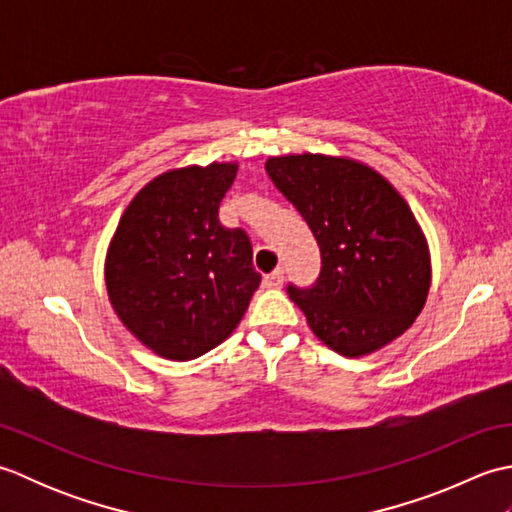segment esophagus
Masks as SVG:
<instances>
[{"instance_id":"obj_1","label":"esophagus","mask_w":512,"mask_h":512,"mask_svg":"<svg viewBox=\"0 0 512 512\" xmlns=\"http://www.w3.org/2000/svg\"><path fill=\"white\" fill-rule=\"evenodd\" d=\"M281 284H284V270H281V268H275L273 273L264 277V286L266 288H279Z\"/></svg>"}]
</instances>
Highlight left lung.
Masks as SVG:
<instances>
[{"label":"left lung","instance_id":"1","mask_svg":"<svg viewBox=\"0 0 512 512\" xmlns=\"http://www.w3.org/2000/svg\"><path fill=\"white\" fill-rule=\"evenodd\" d=\"M321 248L308 290L288 286L310 330L343 356H367L405 334L429 297L431 255L394 184L365 162L328 154L266 160Z\"/></svg>","mask_w":512,"mask_h":512}]
</instances>
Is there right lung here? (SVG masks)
<instances>
[{"label": "right lung", "mask_w": 512, "mask_h": 512, "mask_svg": "<svg viewBox=\"0 0 512 512\" xmlns=\"http://www.w3.org/2000/svg\"><path fill=\"white\" fill-rule=\"evenodd\" d=\"M237 162L160 173L129 202L105 255L116 317L151 352L191 361L226 341L262 275L242 228L220 224Z\"/></svg>", "instance_id": "1"}]
</instances>
